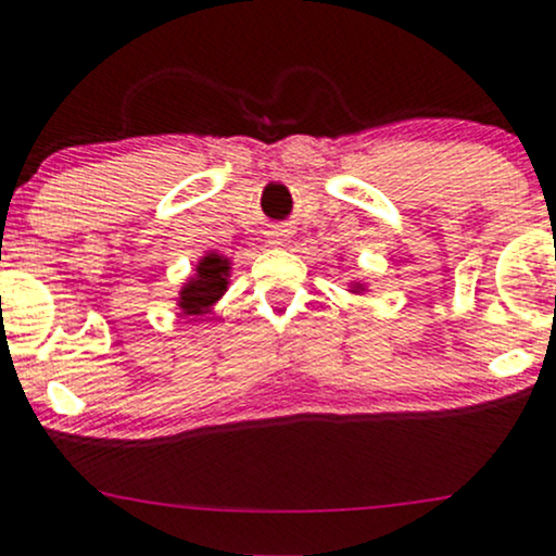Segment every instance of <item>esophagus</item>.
I'll use <instances>...</instances> for the list:
<instances>
[{
  "label": "esophagus",
  "mask_w": 556,
  "mask_h": 556,
  "mask_svg": "<svg viewBox=\"0 0 556 556\" xmlns=\"http://www.w3.org/2000/svg\"><path fill=\"white\" fill-rule=\"evenodd\" d=\"M288 237H290L288 229H271V231H268V242H271V245H282Z\"/></svg>",
  "instance_id": "esophagus-1"
}]
</instances>
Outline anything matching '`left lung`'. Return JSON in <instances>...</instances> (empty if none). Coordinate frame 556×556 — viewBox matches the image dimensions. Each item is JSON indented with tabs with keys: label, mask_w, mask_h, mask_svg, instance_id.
<instances>
[{
	"label": "left lung",
	"mask_w": 556,
	"mask_h": 556,
	"mask_svg": "<svg viewBox=\"0 0 556 556\" xmlns=\"http://www.w3.org/2000/svg\"><path fill=\"white\" fill-rule=\"evenodd\" d=\"M358 290H362V288H358Z\"/></svg>",
	"instance_id": "left-lung-1"
}]
</instances>
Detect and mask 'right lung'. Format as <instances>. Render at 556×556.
<instances>
[{
    "label": "right lung",
    "mask_w": 556,
    "mask_h": 556,
    "mask_svg": "<svg viewBox=\"0 0 556 556\" xmlns=\"http://www.w3.org/2000/svg\"><path fill=\"white\" fill-rule=\"evenodd\" d=\"M229 277V258L218 253H205L200 258L194 277L187 279V285L179 292V308L187 316L208 314V308L218 298L227 292Z\"/></svg>",
    "instance_id": "add662e5"
}]
</instances>
